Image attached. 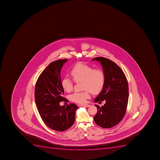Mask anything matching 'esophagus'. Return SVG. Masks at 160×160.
Instances as JSON below:
<instances>
[{"label":"esophagus","instance_id":"1","mask_svg":"<svg viewBox=\"0 0 160 160\" xmlns=\"http://www.w3.org/2000/svg\"><path fill=\"white\" fill-rule=\"evenodd\" d=\"M81 106H82V107H90V105H89V104H82V105H81Z\"/></svg>","mask_w":160,"mask_h":160}]
</instances>
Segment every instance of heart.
Masks as SVG:
<instances>
[{"label": "heart", "instance_id": "obj_1", "mask_svg": "<svg viewBox=\"0 0 160 160\" xmlns=\"http://www.w3.org/2000/svg\"><path fill=\"white\" fill-rule=\"evenodd\" d=\"M70 74L75 82L82 81L84 91L75 92L70 96L73 102L78 103H86L90 97V92L93 94L99 93L103 88L105 75L100 69H94L85 63H78L72 67ZM61 86L65 91L70 92L73 89V82L68 77H64L61 81Z\"/></svg>", "mask_w": 160, "mask_h": 160}]
</instances>
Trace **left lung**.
<instances>
[{
  "label": "left lung",
  "mask_w": 160,
  "mask_h": 160,
  "mask_svg": "<svg viewBox=\"0 0 160 160\" xmlns=\"http://www.w3.org/2000/svg\"><path fill=\"white\" fill-rule=\"evenodd\" d=\"M101 64L105 75L104 85L95 102L105 101L102 107L95 105L97 112L94 117L96 124L103 128L115 126L122 121L126 112L129 88L126 75L119 66L109 59L96 57L92 61Z\"/></svg>",
  "instance_id": "obj_1"
}]
</instances>
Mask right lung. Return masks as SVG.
<instances>
[{"instance_id":"1","label":"right lung","mask_w":160,"mask_h":160,"mask_svg":"<svg viewBox=\"0 0 160 160\" xmlns=\"http://www.w3.org/2000/svg\"><path fill=\"white\" fill-rule=\"evenodd\" d=\"M68 59L52 62L40 74L35 85L34 97L38 111L44 124L52 130L63 132L74 124L75 111L78 106L74 103L60 106V102H68L63 97L60 72Z\"/></svg>"}]
</instances>
